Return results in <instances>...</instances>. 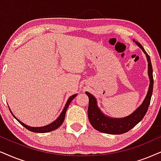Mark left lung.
I'll use <instances>...</instances> for the list:
<instances>
[{
  "label": "left lung",
  "mask_w": 161,
  "mask_h": 161,
  "mask_svg": "<svg viewBox=\"0 0 161 161\" xmlns=\"http://www.w3.org/2000/svg\"><path fill=\"white\" fill-rule=\"evenodd\" d=\"M134 42L145 53L146 58H147L148 72L150 79L149 88H148L147 95L142 105L131 115L124 118H120V119H114V118L108 117L103 114L97 107V100L94 97L88 92L85 93L89 98L88 109H87L89 121L93 127L99 131L110 134V135H121V134L125 133L133 129L138 123H140L148 111L150 101H151L152 91H153V70H152L150 56L139 42H135V41Z\"/></svg>",
  "instance_id": "1"
}]
</instances>
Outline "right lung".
<instances>
[{"instance_id": "1", "label": "right lung", "mask_w": 161, "mask_h": 161, "mask_svg": "<svg viewBox=\"0 0 161 161\" xmlns=\"http://www.w3.org/2000/svg\"><path fill=\"white\" fill-rule=\"evenodd\" d=\"M76 94H74V95L71 96L70 98L68 99V102H67L65 106H64V109H63L62 114H61L60 116L58 117V119H57L56 120H55L53 123H52L51 124H50V125H46V126H43V127H36V128H35V127H30V126L26 125L24 123H21V122L20 121V120H18L17 118H16L15 116L13 115V114L12 113L11 110L9 109V111H10V112H11L12 114L13 115V117H15V119H17V120L19 122V123H21L22 125L24 126V128H26V129L29 130V131H31L32 132H37V133H46V132L54 131V130H56V129H58V128L59 127V126L63 123V122H64V117H65V114H66L67 109H68V108L69 106V105H70V102L73 100V99H74V97H76Z\"/></svg>"}]
</instances>
